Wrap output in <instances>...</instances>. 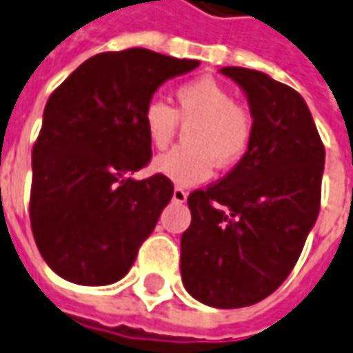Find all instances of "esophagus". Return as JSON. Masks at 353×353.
Returning <instances> with one entry per match:
<instances>
[{
  "label": "esophagus",
  "mask_w": 353,
  "mask_h": 353,
  "mask_svg": "<svg viewBox=\"0 0 353 353\" xmlns=\"http://www.w3.org/2000/svg\"><path fill=\"white\" fill-rule=\"evenodd\" d=\"M186 198H188V194L184 192L182 188H174V190H172V202H176V204H184V202H186Z\"/></svg>",
  "instance_id": "1"
}]
</instances>
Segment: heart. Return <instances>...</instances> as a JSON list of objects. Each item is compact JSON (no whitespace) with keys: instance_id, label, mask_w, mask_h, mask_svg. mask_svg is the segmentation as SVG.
Segmentation results:
<instances>
[{"instance_id":"b5f03b06","label":"heart","mask_w":353,"mask_h":353,"mask_svg":"<svg viewBox=\"0 0 353 353\" xmlns=\"http://www.w3.org/2000/svg\"><path fill=\"white\" fill-rule=\"evenodd\" d=\"M174 110L163 99H151L143 108V128L151 145L165 149L179 124H192L186 143L153 161V171L179 186L208 181L214 163L221 169L233 167L247 153L252 139V116L235 103L233 93L214 77H198L176 89Z\"/></svg>"}]
</instances>
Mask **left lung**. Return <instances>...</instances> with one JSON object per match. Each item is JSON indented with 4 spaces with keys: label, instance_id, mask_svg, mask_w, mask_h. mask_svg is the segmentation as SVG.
<instances>
[{
    "label": "left lung",
    "instance_id": "1",
    "mask_svg": "<svg viewBox=\"0 0 353 353\" xmlns=\"http://www.w3.org/2000/svg\"><path fill=\"white\" fill-rule=\"evenodd\" d=\"M247 97L252 139L235 169L188 196L181 276L200 303L239 309L290 276L321 208L325 145L303 97L247 68H221Z\"/></svg>",
    "mask_w": 353,
    "mask_h": 353
}]
</instances>
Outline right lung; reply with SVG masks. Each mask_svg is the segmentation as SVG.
<instances>
[{
    "label": "right lung",
    "instance_id": "1",
    "mask_svg": "<svg viewBox=\"0 0 353 353\" xmlns=\"http://www.w3.org/2000/svg\"><path fill=\"white\" fill-rule=\"evenodd\" d=\"M198 65L145 48L105 52L50 94L32 149L30 227L60 278L108 285L130 272L172 198L161 174L132 179L151 159L141 114L163 83Z\"/></svg>",
    "mask_w": 353,
    "mask_h": 353
}]
</instances>
